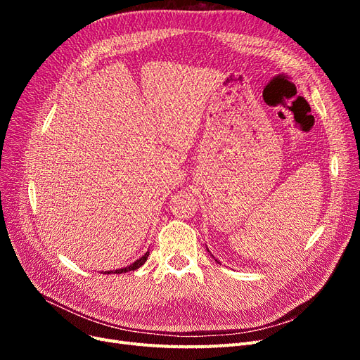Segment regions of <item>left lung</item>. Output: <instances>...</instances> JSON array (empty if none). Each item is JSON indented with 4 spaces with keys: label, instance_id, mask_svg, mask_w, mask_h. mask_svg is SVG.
<instances>
[{
    "label": "left lung",
    "instance_id": "8db88e82",
    "mask_svg": "<svg viewBox=\"0 0 360 360\" xmlns=\"http://www.w3.org/2000/svg\"><path fill=\"white\" fill-rule=\"evenodd\" d=\"M207 250H209V249H207ZM210 255H212V254H210ZM212 257H213V255H212ZM213 258H214V257H213ZM214 261H216V263H217V264H219V261H217L216 258H214Z\"/></svg>",
    "mask_w": 360,
    "mask_h": 360
}]
</instances>
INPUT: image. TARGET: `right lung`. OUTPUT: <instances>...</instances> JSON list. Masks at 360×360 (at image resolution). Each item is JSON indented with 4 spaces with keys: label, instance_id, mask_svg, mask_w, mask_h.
I'll return each mask as SVG.
<instances>
[{
    "label": "right lung",
    "instance_id": "right-lung-1",
    "mask_svg": "<svg viewBox=\"0 0 360 360\" xmlns=\"http://www.w3.org/2000/svg\"><path fill=\"white\" fill-rule=\"evenodd\" d=\"M148 255H150V252L147 250V252H146L143 257H141V258L136 259V261H134V263L130 264V266H126V267H122V269H117V270H108V271H105V275H110V274H126V271L136 270V269H139L141 266H143V264L146 263Z\"/></svg>",
    "mask_w": 360,
    "mask_h": 360
}]
</instances>
